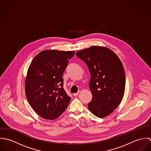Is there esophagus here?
<instances>
[{"instance_id":"1","label":"esophagus","mask_w":151,"mask_h":151,"mask_svg":"<svg viewBox=\"0 0 151 151\" xmlns=\"http://www.w3.org/2000/svg\"><path fill=\"white\" fill-rule=\"evenodd\" d=\"M79 93H80V91H78V92H77V93H73V95L75 96H77V95L79 94Z\"/></svg>"}]
</instances>
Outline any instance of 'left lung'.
Segmentation results:
<instances>
[{"mask_svg": "<svg viewBox=\"0 0 151 151\" xmlns=\"http://www.w3.org/2000/svg\"><path fill=\"white\" fill-rule=\"evenodd\" d=\"M90 72L89 87L92 99L89 111L102 118L111 113L122 102L125 90V73L122 62L110 49L93 46L76 53Z\"/></svg>", "mask_w": 151, "mask_h": 151, "instance_id": "obj_1", "label": "left lung"}]
</instances>
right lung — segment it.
<instances>
[{
  "instance_id": "obj_1",
  "label": "right lung",
  "mask_w": 151,
  "mask_h": 151,
  "mask_svg": "<svg viewBox=\"0 0 151 151\" xmlns=\"http://www.w3.org/2000/svg\"><path fill=\"white\" fill-rule=\"evenodd\" d=\"M73 51L43 50L29 65L25 83L28 103L42 117L54 120L67 108L71 98L63 88V73Z\"/></svg>"
}]
</instances>
